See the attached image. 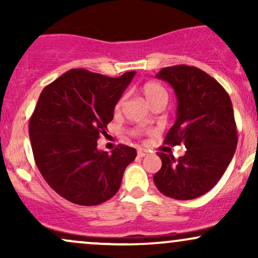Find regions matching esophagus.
<instances>
[{"instance_id": "1", "label": "esophagus", "mask_w": 258, "mask_h": 258, "mask_svg": "<svg viewBox=\"0 0 258 258\" xmlns=\"http://www.w3.org/2000/svg\"><path fill=\"white\" fill-rule=\"evenodd\" d=\"M138 158H143V156L147 155V150H143V149H139L138 153H137Z\"/></svg>"}]
</instances>
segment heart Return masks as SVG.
<instances>
[{
    "label": "heart",
    "mask_w": 258,
    "mask_h": 258,
    "mask_svg": "<svg viewBox=\"0 0 258 258\" xmlns=\"http://www.w3.org/2000/svg\"><path fill=\"white\" fill-rule=\"evenodd\" d=\"M141 92L144 96V98L147 99V102L152 106L156 105L158 103L166 102L167 100V93L166 91H165V88L162 87L161 85L156 84V82H146V84L141 87ZM122 100L123 99L121 98L119 102H117L116 108H120V105L122 104ZM133 133H135V135H138L139 131L138 130H135Z\"/></svg>",
    "instance_id": "1"
}]
</instances>
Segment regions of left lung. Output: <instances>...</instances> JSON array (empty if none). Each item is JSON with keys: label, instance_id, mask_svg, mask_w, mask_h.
Masks as SVG:
<instances>
[{"label": "left lung", "instance_id": "1", "mask_svg": "<svg viewBox=\"0 0 258 258\" xmlns=\"http://www.w3.org/2000/svg\"><path fill=\"white\" fill-rule=\"evenodd\" d=\"M156 78L172 86L177 97V119L165 143H183L186 152L178 159L158 153L162 166L154 174V183L168 198L195 199L217 184L235 153L232 100L214 78L195 67L164 68Z\"/></svg>", "mask_w": 258, "mask_h": 258}]
</instances>
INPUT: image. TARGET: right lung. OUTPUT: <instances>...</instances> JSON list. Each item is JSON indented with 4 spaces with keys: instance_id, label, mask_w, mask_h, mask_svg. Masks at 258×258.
<instances>
[{
    "instance_id": "obj_1",
    "label": "right lung",
    "mask_w": 258,
    "mask_h": 258,
    "mask_svg": "<svg viewBox=\"0 0 258 258\" xmlns=\"http://www.w3.org/2000/svg\"><path fill=\"white\" fill-rule=\"evenodd\" d=\"M136 72L108 78L72 69L43 88L29 121L32 153L41 174L64 199L94 206L119 190L135 148L119 144L110 154L97 141Z\"/></svg>"
}]
</instances>
